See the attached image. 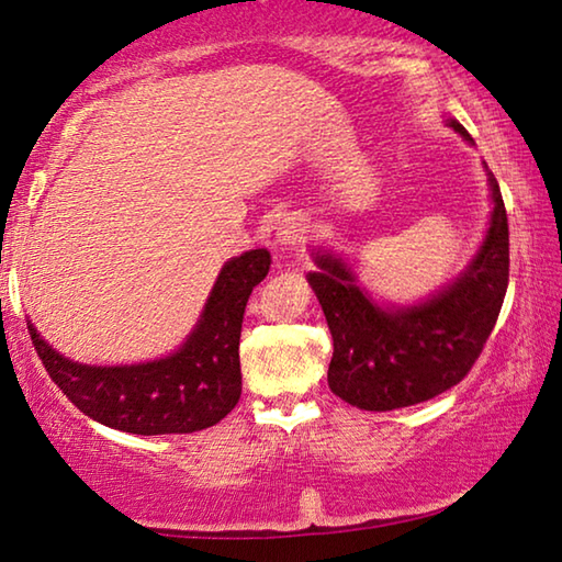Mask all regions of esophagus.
<instances>
[{
	"label": "esophagus",
	"mask_w": 562,
	"mask_h": 562,
	"mask_svg": "<svg viewBox=\"0 0 562 562\" xmlns=\"http://www.w3.org/2000/svg\"><path fill=\"white\" fill-rule=\"evenodd\" d=\"M307 237V227L300 221V217H284L278 225V233H274V243H278L282 250H292V247H300Z\"/></svg>",
	"instance_id": "obj_1"
}]
</instances>
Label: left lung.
I'll return each instance as SVG.
<instances>
[{"label":"left lung","instance_id":"8db88e82","mask_svg":"<svg viewBox=\"0 0 562 562\" xmlns=\"http://www.w3.org/2000/svg\"><path fill=\"white\" fill-rule=\"evenodd\" d=\"M473 146L459 121L446 119ZM491 221L471 262L429 297L412 304L376 302L345 255L312 247L317 270L310 288L335 341L329 389L364 412H392L439 396L469 374L496 327L508 290V217L488 166Z\"/></svg>","mask_w":562,"mask_h":562}]
</instances>
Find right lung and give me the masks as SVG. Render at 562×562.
I'll use <instances>...</instances> for the list:
<instances>
[{
	"instance_id": "obj_1",
	"label": "right lung",
	"mask_w": 562,
	"mask_h": 562,
	"mask_svg": "<svg viewBox=\"0 0 562 562\" xmlns=\"http://www.w3.org/2000/svg\"><path fill=\"white\" fill-rule=\"evenodd\" d=\"M265 247L231 258L207 294L201 319L168 357L138 364H81L56 351L30 325L54 384L93 422L126 434H193L233 412L243 392L240 331L255 284L270 272Z\"/></svg>"
}]
</instances>
